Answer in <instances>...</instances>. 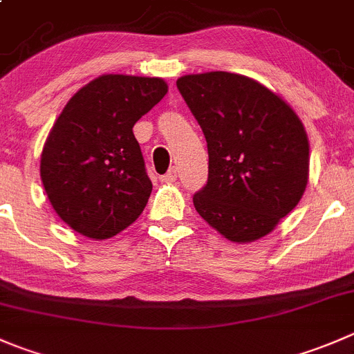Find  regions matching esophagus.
I'll return each mask as SVG.
<instances>
[{"mask_svg": "<svg viewBox=\"0 0 354 354\" xmlns=\"http://www.w3.org/2000/svg\"><path fill=\"white\" fill-rule=\"evenodd\" d=\"M176 178H178V171L176 167H173V169L167 171L164 176H160V181H164V183H173V181H176Z\"/></svg>", "mask_w": 354, "mask_h": 354, "instance_id": "34e87169", "label": "esophagus"}]
</instances>
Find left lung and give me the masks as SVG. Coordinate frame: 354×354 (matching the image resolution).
<instances>
[{
	"instance_id": "8db88e82",
	"label": "left lung",
	"mask_w": 354,
	"mask_h": 354,
	"mask_svg": "<svg viewBox=\"0 0 354 354\" xmlns=\"http://www.w3.org/2000/svg\"><path fill=\"white\" fill-rule=\"evenodd\" d=\"M204 131L209 176L198 214L232 242L268 235L303 197L310 143L296 112L247 75L205 72L176 81Z\"/></svg>"
}]
</instances>
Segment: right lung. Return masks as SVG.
<instances>
[{"instance_id": "1", "label": "right lung", "mask_w": 354, "mask_h": 354, "mask_svg": "<svg viewBox=\"0 0 354 354\" xmlns=\"http://www.w3.org/2000/svg\"><path fill=\"white\" fill-rule=\"evenodd\" d=\"M166 93L160 77L105 74L67 102L43 147L41 181L74 232L111 239L143 212L152 181L133 126Z\"/></svg>"}]
</instances>
